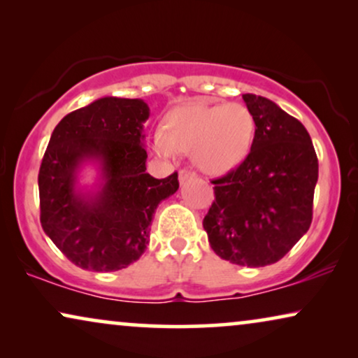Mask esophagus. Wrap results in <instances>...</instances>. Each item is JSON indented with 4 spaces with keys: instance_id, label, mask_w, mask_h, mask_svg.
<instances>
[{
    "instance_id": "esophagus-1",
    "label": "esophagus",
    "mask_w": 358,
    "mask_h": 358,
    "mask_svg": "<svg viewBox=\"0 0 358 358\" xmlns=\"http://www.w3.org/2000/svg\"><path fill=\"white\" fill-rule=\"evenodd\" d=\"M194 176H195V174L190 173V171H187V169H180V171H179V182H180V184L187 182V180L192 179Z\"/></svg>"
}]
</instances>
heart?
I'll return each instance as SVG.
<instances>
[{
  "mask_svg": "<svg viewBox=\"0 0 358 358\" xmlns=\"http://www.w3.org/2000/svg\"><path fill=\"white\" fill-rule=\"evenodd\" d=\"M256 124L246 106H184L166 115L164 129L151 136L155 153L173 159L192 153V161L205 174H227L246 159Z\"/></svg>",
  "mask_w": 358,
  "mask_h": 358,
  "instance_id": "heart-1",
  "label": "heart"
}]
</instances>
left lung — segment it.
I'll use <instances>...</instances> for the list:
<instances>
[{"mask_svg":"<svg viewBox=\"0 0 358 358\" xmlns=\"http://www.w3.org/2000/svg\"><path fill=\"white\" fill-rule=\"evenodd\" d=\"M243 99L256 124L251 151L236 169L213 180L203 228L217 256L264 267L280 261L310 229L317 158L300 120L267 97Z\"/></svg>","mask_w":358,"mask_h":358,"instance_id":"1","label":"left lung"}]
</instances>
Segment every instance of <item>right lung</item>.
I'll return each mask as SVG.
<instances>
[{"label": "right lung", "mask_w": 358, "mask_h": 358, "mask_svg": "<svg viewBox=\"0 0 358 358\" xmlns=\"http://www.w3.org/2000/svg\"><path fill=\"white\" fill-rule=\"evenodd\" d=\"M143 99L101 97L58 122L38 171L41 223L53 244L92 272L138 261L158 205L179 189L178 173H146ZM96 164L94 189L79 187L83 165Z\"/></svg>", "instance_id": "add662e5"}]
</instances>
